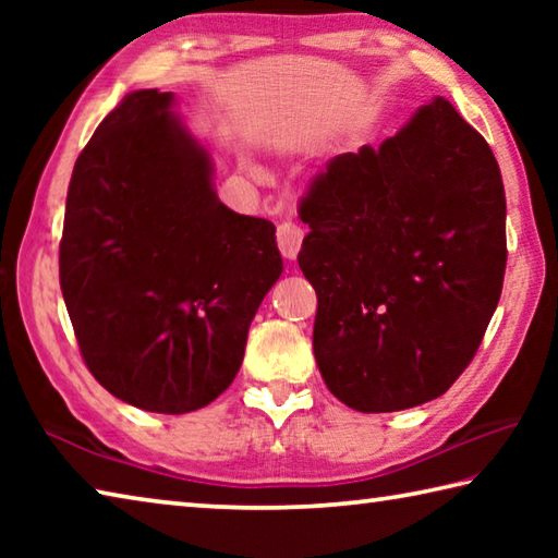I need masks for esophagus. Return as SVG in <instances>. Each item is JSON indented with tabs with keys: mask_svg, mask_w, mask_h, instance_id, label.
I'll return each mask as SVG.
<instances>
[{
	"mask_svg": "<svg viewBox=\"0 0 558 558\" xmlns=\"http://www.w3.org/2000/svg\"><path fill=\"white\" fill-rule=\"evenodd\" d=\"M302 239H305V231L300 229L295 221H286L278 226V248L288 260H295L302 248Z\"/></svg>",
	"mask_w": 558,
	"mask_h": 558,
	"instance_id": "esophagus-1",
	"label": "esophagus"
}]
</instances>
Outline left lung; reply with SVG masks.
I'll return each mask as SVG.
<instances>
[{
    "label": "left lung",
    "mask_w": 558,
    "mask_h": 558,
    "mask_svg": "<svg viewBox=\"0 0 558 558\" xmlns=\"http://www.w3.org/2000/svg\"><path fill=\"white\" fill-rule=\"evenodd\" d=\"M317 292L313 349L339 401L391 413L446 393L495 315L507 263L502 174L433 98L379 149L332 159L300 204Z\"/></svg>",
    "instance_id": "left-lung-1"
}]
</instances>
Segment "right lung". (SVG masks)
Wrapping results in <instances>:
<instances>
[{
  "instance_id": "add662e5",
  "label": "right lung",
  "mask_w": 558,
  "mask_h": 558,
  "mask_svg": "<svg viewBox=\"0 0 558 558\" xmlns=\"http://www.w3.org/2000/svg\"><path fill=\"white\" fill-rule=\"evenodd\" d=\"M174 93L132 90L75 159L61 290L100 386L135 409L189 413L229 389L282 272L276 226L214 189V159Z\"/></svg>"
}]
</instances>
